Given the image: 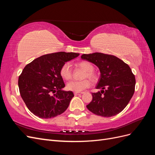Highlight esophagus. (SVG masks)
Listing matches in <instances>:
<instances>
[{
	"label": "esophagus",
	"instance_id": "1",
	"mask_svg": "<svg viewBox=\"0 0 155 155\" xmlns=\"http://www.w3.org/2000/svg\"><path fill=\"white\" fill-rule=\"evenodd\" d=\"M83 94V92H74V95L78 96V95H79V94Z\"/></svg>",
	"mask_w": 155,
	"mask_h": 155
}]
</instances>
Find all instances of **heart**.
Here are the masks:
<instances>
[{"instance_id":"1","label":"heart","mask_w":155,"mask_h":155,"mask_svg":"<svg viewBox=\"0 0 155 155\" xmlns=\"http://www.w3.org/2000/svg\"><path fill=\"white\" fill-rule=\"evenodd\" d=\"M78 67L85 70L83 78H88L92 82H96L98 80V76L97 74L94 71L93 64L88 61H81L78 64ZM60 75L65 80H70L72 78V70L71 64L67 62L64 63L60 69ZM91 85V82L87 79H83L81 81H72L67 84V89L70 91L79 92Z\"/></svg>"}]
</instances>
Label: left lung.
<instances>
[{"label":"left lung","mask_w":155,"mask_h":155,"mask_svg":"<svg viewBox=\"0 0 155 155\" xmlns=\"http://www.w3.org/2000/svg\"><path fill=\"white\" fill-rule=\"evenodd\" d=\"M81 58L96 64L101 73L96 88L102 90L92 93V100L87 109L103 117L119 114L127 105L135 90V77L129 65L114 55L99 52L83 54Z\"/></svg>","instance_id":"left-lung-1"}]
</instances>
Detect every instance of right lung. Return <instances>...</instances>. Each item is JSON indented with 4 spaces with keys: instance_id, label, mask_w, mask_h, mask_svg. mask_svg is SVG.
I'll return each instance as SVG.
<instances>
[{
    "instance_id": "add662e5",
    "label": "right lung",
    "mask_w": 155,
    "mask_h": 155,
    "mask_svg": "<svg viewBox=\"0 0 155 155\" xmlns=\"http://www.w3.org/2000/svg\"><path fill=\"white\" fill-rule=\"evenodd\" d=\"M79 54L60 51L45 54L28 64L18 77L21 97L28 109L39 118L48 119L67 110L74 96L65 87L60 69Z\"/></svg>"
}]
</instances>
